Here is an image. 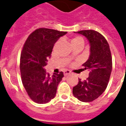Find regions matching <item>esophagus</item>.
Wrapping results in <instances>:
<instances>
[{
  "mask_svg": "<svg viewBox=\"0 0 126 126\" xmlns=\"http://www.w3.org/2000/svg\"><path fill=\"white\" fill-rule=\"evenodd\" d=\"M69 73H70V71H69V70H66V71H64V75H65V76H66V75H68Z\"/></svg>",
  "mask_w": 126,
  "mask_h": 126,
  "instance_id": "esophagus-1",
  "label": "esophagus"
}]
</instances>
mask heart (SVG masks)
Here are the masks:
<instances>
[{
	"label": "heart",
	"mask_w": 126,
	"mask_h": 126,
	"mask_svg": "<svg viewBox=\"0 0 126 126\" xmlns=\"http://www.w3.org/2000/svg\"><path fill=\"white\" fill-rule=\"evenodd\" d=\"M79 44H82V45L84 46V39H83L81 36H75V37H74V38L71 40V46Z\"/></svg>",
	"instance_id": "b5f03b06"
}]
</instances>
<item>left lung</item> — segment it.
Masks as SVG:
<instances>
[{
    "label": "left lung",
    "instance_id": "1",
    "mask_svg": "<svg viewBox=\"0 0 126 126\" xmlns=\"http://www.w3.org/2000/svg\"><path fill=\"white\" fill-rule=\"evenodd\" d=\"M76 33L86 37L90 46L89 58L82 64L89 71L86 80L79 79L73 88L75 97L82 102H90L103 94L108 85L112 71V57L108 42L104 36L94 30L80 31Z\"/></svg>",
    "mask_w": 126,
    "mask_h": 126
}]
</instances>
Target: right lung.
Here are the masks:
<instances>
[{"mask_svg":"<svg viewBox=\"0 0 126 126\" xmlns=\"http://www.w3.org/2000/svg\"><path fill=\"white\" fill-rule=\"evenodd\" d=\"M66 33L40 28L31 33L25 42L20 58L21 80L29 96L36 103H46L55 97L64 74L60 71L51 76L44 67L56 42Z\"/></svg>","mask_w":126,"mask_h":126,"instance_id":"1","label":"right lung"}]
</instances>
